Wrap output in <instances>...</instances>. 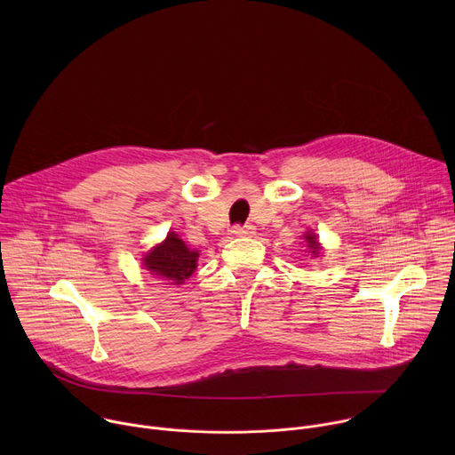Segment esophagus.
Here are the masks:
<instances>
[{
    "instance_id": "esophagus-1",
    "label": "esophagus",
    "mask_w": 455,
    "mask_h": 455,
    "mask_svg": "<svg viewBox=\"0 0 455 455\" xmlns=\"http://www.w3.org/2000/svg\"><path fill=\"white\" fill-rule=\"evenodd\" d=\"M232 234L237 237H251L255 234V228L251 225H235L232 228Z\"/></svg>"
}]
</instances>
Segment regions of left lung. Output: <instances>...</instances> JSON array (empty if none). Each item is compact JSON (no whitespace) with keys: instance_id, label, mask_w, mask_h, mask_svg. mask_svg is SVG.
Returning a JSON list of instances; mask_svg holds the SVG:
<instances>
[{"instance_id":"obj_1","label":"left lung","mask_w":455,"mask_h":455,"mask_svg":"<svg viewBox=\"0 0 455 455\" xmlns=\"http://www.w3.org/2000/svg\"><path fill=\"white\" fill-rule=\"evenodd\" d=\"M306 237V241H307V248L311 250V255H318V251H320V246H318V241H316V235L315 234H306L304 235Z\"/></svg>"}]
</instances>
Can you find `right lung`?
Masks as SVG:
<instances>
[{
    "mask_svg": "<svg viewBox=\"0 0 455 455\" xmlns=\"http://www.w3.org/2000/svg\"><path fill=\"white\" fill-rule=\"evenodd\" d=\"M198 257L196 250H188L174 232H169L165 241L146 255L144 267L169 284H181L196 270Z\"/></svg>",
    "mask_w": 455,
    "mask_h": 455,
    "instance_id": "right-lung-1",
    "label": "right lung"
}]
</instances>
